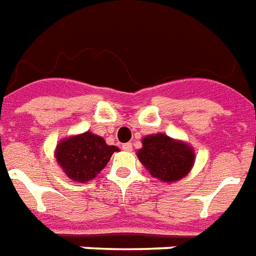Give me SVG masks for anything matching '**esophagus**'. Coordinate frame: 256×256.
<instances>
[{
	"label": "esophagus",
	"mask_w": 256,
	"mask_h": 256,
	"mask_svg": "<svg viewBox=\"0 0 256 256\" xmlns=\"http://www.w3.org/2000/svg\"><path fill=\"white\" fill-rule=\"evenodd\" d=\"M122 149L124 150V152H132L133 150V145L132 144H123L122 145Z\"/></svg>",
	"instance_id": "1"
}]
</instances>
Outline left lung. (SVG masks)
Segmentation results:
<instances>
[{"label": "left lung", "mask_w": 256, "mask_h": 256, "mask_svg": "<svg viewBox=\"0 0 256 256\" xmlns=\"http://www.w3.org/2000/svg\"><path fill=\"white\" fill-rule=\"evenodd\" d=\"M137 156L149 174L164 183L180 180L196 162L194 149L188 144L162 133L142 138V148Z\"/></svg>", "instance_id": "1"}]
</instances>
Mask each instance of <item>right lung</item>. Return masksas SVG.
<instances>
[{"instance_id":"obj_1","label":"right lung","mask_w":256,"mask_h":256,"mask_svg":"<svg viewBox=\"0 0 256 256\" xmlns=\"http://www.w3.org/2000/svg\"><path fill=\"white\" fill-rule=\"evenodd\" d=\"M119 149L107 145L104 138L85 132L62 140L56 149V158L72 180H92L107 166L114 152Z\"/></svg>"}]
</instances>
